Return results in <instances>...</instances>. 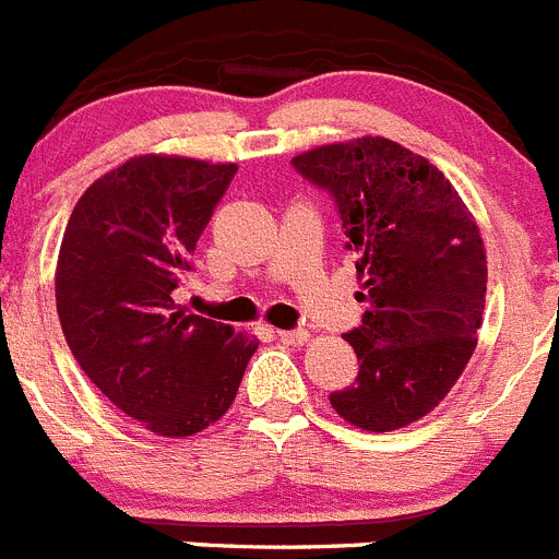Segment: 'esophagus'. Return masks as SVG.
I'll return each mask as SVG.
<instances>
[{
    "label": "esophagus",
    "mask_w": 559,
    "mask_h": 559,
    "mask_svg": "<svg viewBox=\"0 0 559 559\" xmlns=\"http://www.w3.org/2000/svg\"><path fill=\"white\" fill-rule=\"evenodd\" d=\"M276 336H280V342H283V345L299 347V345H305L308 338H311V333L308 331H276Z\"/></svg>",
    "instance_id": "1"
}]
</instances>
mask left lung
Wrapping results in <instances>:
<instances>
[{"mask_svg": "<svg viewBox=\"0 0 559 559\" xmlns=\"http://www.w3.org/2000/svg\"><path fill=\"white\" fill-rule=\"evenodd\" d=\"M290 164L336 200L367 302L345 333L359 376L331 393L333 409L367 432L407 427L443 402L478 345V223L438 166L390 138L328 143Z\"/></svg>", "mask_w": 559, "mask_h": 559, "instance_id": "1", "label": "left lung"}]
</instances>
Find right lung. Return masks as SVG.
<instances>
[{"label": "right lung", "mask_w": 559, "mask_h": 559, "mask_svg": "<svg viewBox=\"0 0 559 559\" xmlns=\"http://www.w3.org/2000/svg\"><path fill=\"white\" fill-rule=\"evenodd\" d=\"M234 171L198 157H130L81 194L61 237L56 311L67 345L109 402L164 438L223 418L260 345L175 305Z\"/></svg>", "instance_id": "obj_1"}]
</instances>
